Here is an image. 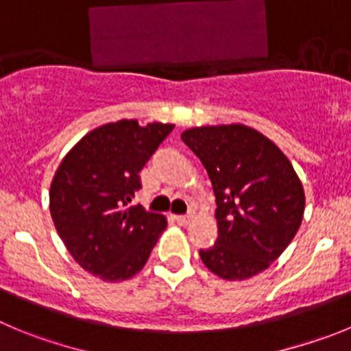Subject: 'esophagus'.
I'll list each match as a JSON object with an SVG mask.
<instances>
[{
    "label": "esophagus",
    "mask_w": 351,
    "mask_h": 351,
    "mask_svg": "<svg viewBox=\"0 0 351 351\" xmlns=\"http://www.w3.org/2000/svg\"><path fill=\"white\" fill-rule=\"evenodd\" d=\"M175 220H176V223L182 225V227H185V225H189L192 221V216L191 215H178V216H175Z\"/></svg>",
    "instance_id": "34e87169"
}]
</instances>
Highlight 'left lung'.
Here are the masks:
<instances>
[{
  "mask_svg": "<svg viewBox=\"0 0 351 351\" xmlns=\"http://www.w3.org/2000/svg\"><path fill=\"white\" fill-rule=\"evenodd\" d=\"M182 140L204 165L218 206V241L201 250L202 263L225 280L267 270L303 221V183L291 160L245 124L191 128Z\"/></svg>",
  "mask_w": 351,
  "mask_h": 351,
  "instance_id": "obj_1",
  "label": "left lung"
}]
</instances>
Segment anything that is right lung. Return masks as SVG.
<instances>
[{
	"label": "right lung",
	"instance_id": "obj_1",
	"mask_svg": "<svg viewBox=\"0 0 351 351\" xmlns=\"http://www.w3.org/2000/svg\"><path fill=\"white\" fill-rule=\"evenodd\" d=\"M175 124L121 119L95 128L72 147L55 171L50 213L81 268L106 282L131 279L145 267L166 216L130 206L140 175Z\"/></svg>",
	"mask_w": 351,
	"mask_h": 351
}]
</instances>
